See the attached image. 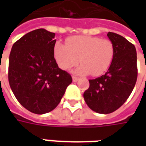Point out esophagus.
<instances>
[{
  "mask_svg": "<svg viewBox=\"0 0 146 146\" xmlns=\"http://www.w3.org/2000/svg\"><path fill=\"white\" fill-rule=\"evenodd\" d=\"M80 80L79 77H77V76H73V82H76V81H78Z\"/></svg>",
  "mask_w": 146,
  "mask_h": 146,
  "instance_id": "esophagus-1",
  "label": "esophagus"
}]
</instances>
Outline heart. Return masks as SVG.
Masks as SVG:
<instances>
[{
  "label": "heart",
  "instance_id": "obj_1",
  "mask_svg": "<svg viewBox=\"0 0 146 146\" xmlns=\"http://www.w3.org/2000/svg\"><path fill=\"white\" fill-rule=\"evenodd\" d=\"M54 56L58 66L68 70L80 62L76 70L80 74L102 75L108 70L114 57V46L108 39L96 36H74L66 40V45L57 42L54 46Z\"/></svg>",
  "mask_w": 146,
  "mask_h": 146
}]
</instances>
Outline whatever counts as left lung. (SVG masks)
I'll list each match as a JSON object with an SVG mask.
<instances>
[{"mask_svg":"<svg viewBox=\"0 0 146 146\" xmlns=\"http://www.w3.org/2000/svg\"><path fill=\"white\" fill-rule=\"evenodd\" d=\"M107 36L114 46L112 64L105 75L89 80L90 86L84 93L88 107L102 114L113 113L127 101L138 76L135 45L117 33L109 32Z\"/></svg>","mask_w":146,"mask_h":146,"instance_id":"8db88e82","label":"left lung"}]
</instances>
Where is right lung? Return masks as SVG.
<instances>
[{
    "instance_id": "right-lung-1",
    "label": "right lung",
    "mask_w": 146,
    "mask_h": 146,
    "mask_svg": "<svg viewBox=\"0 0 146 146\" xmlns=\"http://www.w3.org/2000/svg\"><path fill=\"white\" fill-rule=\"evenodd\" d=\"M54 35L44 29L33 30L15 43L9 55L11 91L24 108L36 114L56 108L72 83L70 73L54 59Z\"/></svg>"
}]
</instances>
